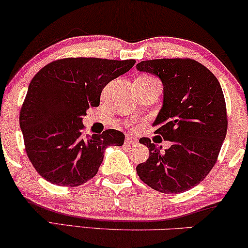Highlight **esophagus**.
Here are the masks:
<instances>
[{"mask_svg": "<svg viewBox=\"0 0 248 248\" xmlns=\"http://www.w3.org/2000/svg\"><path fill=\"white\" fill-rule=\"evenodd\" d=\"M125 143L135 144V143H138V139L133 137L132 134H128V135H126V139H125Z\"/></svg>", "mask_w": 248, "mask_h": 248, "instance_id": "34e87169", "label": "esophagus"}]
</instances>
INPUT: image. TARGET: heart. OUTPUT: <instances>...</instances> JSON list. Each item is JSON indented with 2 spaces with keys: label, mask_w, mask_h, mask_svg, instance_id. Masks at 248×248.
<instances>
[{
  "label": "heart",
  "mask_w": 248,
  "mask_h": 248,
  "mask_svg": "<svg viewBox=\"0 0 248 248\" xmlns=\"http://www.w3.org/2000/svg\"><path fill=\"white\" fill-rule=\"evenodd\" d=\"M140 78H143V79H154V78L150 77V76H142Z\"/></svg>",
  "instance_id": "1"
}]
</instances>
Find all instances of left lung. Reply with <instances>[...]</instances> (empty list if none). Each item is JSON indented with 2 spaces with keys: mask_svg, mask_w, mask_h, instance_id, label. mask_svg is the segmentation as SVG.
Wrapping results in <instances>:
<instances>
[{
  "mask_svg": "<svg viewBox=\"0 0 248 248\" xmlns=\"http://www.w3.org/2000/svg\"><path fill=\"white\" fill-rule=\"evenodd\" d=\"M137 70L161 80L164 101L152 125L158 127L155 134L171 142L161 151L150 139H140L150 155L137 166L139 177L166 194L191 189L215 166L226 138L228 121L221 86L211 71L191 59L142 61Z\"/></svg>",
  "mask_w": 248,
  "mask_h": 248,
  "instance_id": "1",
  "label": "left lung"
}]
</instances>
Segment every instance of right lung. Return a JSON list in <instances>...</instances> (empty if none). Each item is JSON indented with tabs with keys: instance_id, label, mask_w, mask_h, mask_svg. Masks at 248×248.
Here are the masks:
<instances>
[{
	"instance_id": "add662e5",
	"label": "right lung",
	"mask_w": 248,
	"mask_h": 248,
	"mask_svg": "<svg viewBox=\"0 0 248 248\" xmlns=\"http://www.w3.org/2000/svg\"><path fill=\"white\" fill-rule=\"evenodd\" d=\"M134 60L67 57L44 66L29 84L20 111L26 152L37 172L60 186H79L98 172L109 145L124 134L106 130L82 135V116L99 106L107 83L126 73Z\"/></svg>"
}]
</instances>
